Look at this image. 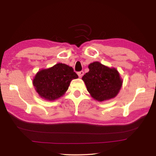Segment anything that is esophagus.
<instances>
[{"label":"esophagus","mask_w":156,"mask_h":156,"mask_svg":"<svg viewBox=\"0 0 156 156\" xmlns=\"http://www.w3.org/2000/svg\"><path fill=\"white\" fill-rule=\"evenodd\" d=\"M77 74H78V75L79 77L81 78L82 76L84 75V72H83V71H80V72H78L77 73Z\"/></svg>","instance_id":"esophagus-1"}]
</instances>
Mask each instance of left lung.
<instances>
[{"label":"left lung","instance_id":"1","mask_svg":"<svg viewBox=\"0 0 156 156\" xmlns=\"http://www.w3.org/2000/svg\"><path fill=\"white\" fill-rule=\"evenodd\" d=\"M89 72L82 77L89 93L96 100L103 101L117 96L122 86L117 70L95 62L88 66Z\"/></svg>","mask_w":156,"mask_h":156}]
</instances>
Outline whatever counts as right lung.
<instances>
[{"instance_id": "right-lung-1", "label": "right lung", "mask_w": 156, "mask_h": 156, "mask_svg": "<svg viewBox=\"0 0 156 156\" xmlns=\"http://www.w3.org/2000/svg\"><path fill=\"white\" fill-rule=\"evenodd\" d=\"M78 78L72 67L61 63L39 72L33 83L41 97L54 101L65 93L72 80Z\"/></svg>"}]
</instances>
